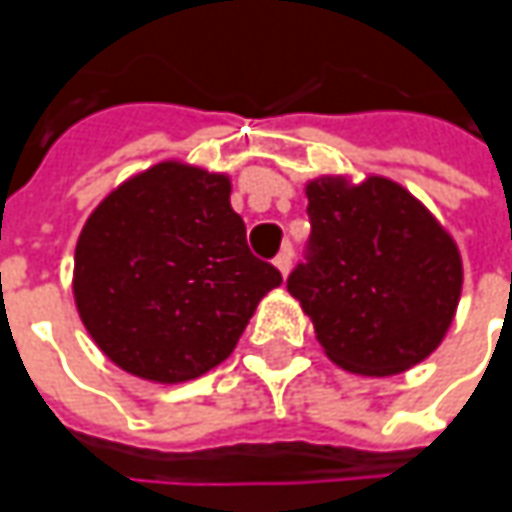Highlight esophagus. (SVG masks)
<instances>
[{
	"instance_id": "obj_1",
	"label": "esophagus",
	"mask_w": 512,
	"mask_h": 512,
	"mask_svg": "<svg viewBox=\"0 0 512 512\" xmlns=\"http://www.w3.org/2000/svg\"><path fill=\"white\" fill-rule=\"evenodd\" d=\"M273 265L279 267V273H282V276H287V273H290V265H293V245L282 247V253L276 256V262H273Z\"/></svg>"
}]
</instances>
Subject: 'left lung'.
<instances>
[{"instance_id":"1","label":"left lung","mask_w":512,"mask_h":512,"mask_svg":"<svg viewBox=\"0 0 512 512\" xmlns=\"http://www.w3.org/2000/svg\"><path fill=\"white\" fill-rule=\"evenodd\" d=\"M310 239L287 290L313 319L330 362L393 376L427 359L462 296V256L402 185L367 176L307 185Z\"/></svg>"}]
</instances>
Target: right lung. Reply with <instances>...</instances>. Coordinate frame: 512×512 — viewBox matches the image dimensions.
Wrapping results in <instances>:
<instances>
[{
  "instance_id": "1",
  "label": "right lung",
  "mask_w": 512,
  "mask_h": 512,
  "mask_svg": "<svg viewBox=\"0 0 512 512\" xmlns=\"http://www.w3.org/2000/svg\"><path fill=\"white\" fill-rule=\"evenodd\" d=\"M282 273L250 253L230 179L162 162L116 187L76 242L73 296L93 342L139 379L225 362Z\"/></svg>"
}]
</instances>
